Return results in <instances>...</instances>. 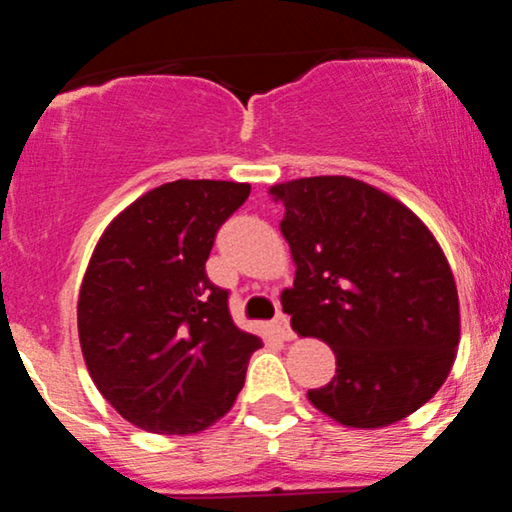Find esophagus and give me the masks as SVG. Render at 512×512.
Returning <instances> with one entry per match:
<instances>
[{
  "label": "esophagus",
  "mask_w": 512,
  "mask_h": 512,
  "mask_svg": "<svg viewBox=\"0 0 512 512\" xmlns=\"http://www.w3.org/2000/svg\"><path fill=\"white\" fill-rule=\"evenodd\" d=\"M274 330L279 332L284 339L296 337V334H293V330H291L289 315H286V313H276V317H274Z\"/></svg>",
  "instance_id": "1"
}]
</instances>
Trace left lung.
I'll use <instances>...</instances> for the list:
<instances>
[{
  "label": "left lung",
  "mask_w": 512,
  "mask_h": 512,
  "mask_svg": "<svg viewBox=\"0 0 512 512\" xmlns=\"http://www.w3.org/2000/svg\"><path fill=\"white\" fill-rule=\"evenodd\" d=\"M296 281L281 293L301 337L322 339L337 375L308 399L339 424L409 416L448 378L460 303L443 250L414 211L366 182L317 175L274 185Z\"/></svg>",
  "instance_id": "8db88e82"
}]
</instances>
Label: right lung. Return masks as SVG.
Wrapping results in <instances>:
<instances>
[{
  "label": "right lung",
  "mask_w": 512,
  "mask_h": 512,
  "mask_svg": "<svg viewBox=\"0 0 512 512\" xmlns=\"http://www.w3.org/2000/svg\"><path fill=\"white\" fill-rule=\"evenodd\" d=\"M248 195L245 182H166L98 240L79 293V342L93 383L129 424L197 433L243 390L262 342L238 330L207 260Z\"/></svg>",
  "instance_id": "1"
}]
</instances>
